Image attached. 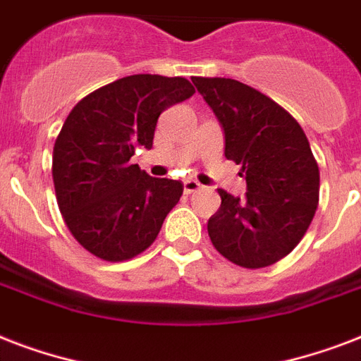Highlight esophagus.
<instances>
[{
	"label": "esophagus",
	"mask_w": 361,
	"mask_h": 361,
	"mask_svg": "<svg viewBox=\"0 0 361 361\" xmlns=\"http://www.w3.org/2000/svg\"><path fill=\"white\" fill-rule=\"evenodd\" d=\"M200 189H202V185H200L197 180L183 181V191H185L187 195H191V192H195V191H200Z\"/></svg>",
	"instance_id": "1"
}]
</instances>
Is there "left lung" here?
<instances>
[{
  "label": "left lung",
  "mask_w": 361,
  "mask_h": 361,
  "mask_svg": "<svg viewBox=\"0 0 361 361\" xmlns=\"http://www.w3.org/2000/svg\"><path fill=\"white\" fill-rule=\"evenodd\" d=\"M191 80L223 127L225 157L241 164L247 181L243 198L219 189L209 240L241 268H266L307 232L319 204V164L300 123L264 93L232 78Z\"/></svg>",
  "instance_id": "obj_1"
}]
</instances>
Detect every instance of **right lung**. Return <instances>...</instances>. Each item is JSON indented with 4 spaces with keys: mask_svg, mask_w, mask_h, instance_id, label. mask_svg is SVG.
<instances>
[{
    "mask_svg": "<svg viewBox=\"0 0 361 361\" xmlns=\"http://www.w3.org/2000/svg\"><path fill=\"white\" fill-rule=\"evenodd\" d=\"M195 93L181 76L133 75L84 97L54 144L52 178L71 234L95 257L121 262L157 238L180 200L181 181L152 178L130 164L152 149L159 116Z\"/></svg>",
    "mask_w": 361,
    "mask_h": 361,
    "instance_id": "add662e5",
    "label": "right lung"
}]
</instances>
